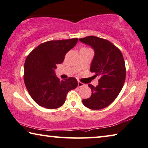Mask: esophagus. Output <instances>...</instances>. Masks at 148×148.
Masks as SVG:
<instances>
[{
    "label": "esophagus",
    "mask_w": 148,
    "mask_h": 148,
    "mask_svg": "<svg viewBox=\"0 0 148 148\" xmlns=\"http://www.w3.org/2000/svg\"><path fill=\"white\" fill-rule=\"evenodd\" d=\"M85 86V84H84V83H81V82H78V87H83V86Z\"/></svg>",
    "instance_id": "esophagus-1"
}]
</instances>
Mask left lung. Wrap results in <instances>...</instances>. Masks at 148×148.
I'll return each mask as SVG.
<instances>
[{
    "instance_id": "obj_1",
    "label": "left lung",
    "mask_w": 148,
    "mask_h": 148,
    "mask_svg": "<svg viewBox=\"0 0 148 148\" xmlns=\"http://www.w3.org/2000/svg\"><path fill=\"white\" fill-rule=\"evenodd\" d=\"M79 40L94 50L90 71L100 77L96 86L88 84L92 95L83 99V103L91 110H101L115 100L123 88L126 78L124 58L121 52L108 40L88 36Z\"/></svg>"
}]
</instances>
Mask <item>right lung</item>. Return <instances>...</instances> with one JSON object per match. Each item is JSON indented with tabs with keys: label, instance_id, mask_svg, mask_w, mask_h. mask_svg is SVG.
Wrapping results in <instances>:
<instances>
[{
	"label": "right lung",
	"instance_id": "1",
	"mask_svg": "<svg viewBox=\"0 0 148 148\" xmlns=\"http://www.w3.org/2000/svg\"><path fill=\"white\" fill-rule=\"evenodd\" d=\"M78 38L50 40L35 48L24 65V83L33 100L47 109H56L65 103L67 92L78 85L75 78L60 80L56 65L64 62L66 53L76 45Z\"/></svg>",
	"mask_w": 148,
	"mask_h": 148
}]
</instances>
